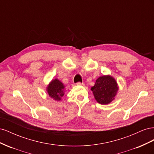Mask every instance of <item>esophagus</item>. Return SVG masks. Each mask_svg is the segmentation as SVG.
<instances>
[{
  "instance_id": "34e87169",
  "label": "esophagus",
  "mask_w": 154,
  "mask_h": 154,
  "mask_svg": "<svg viewBox=\"0 0 154 154\" xmlns=\"http://www.w3.org/2000/svg\"><path fill=\"white\" fill-rule=\"evenodd\" d=\"M76 84L78 85H84V83H83V82H78Z\"/></svg>"
}]
</instances>
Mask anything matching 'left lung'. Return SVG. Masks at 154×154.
<instances>
[{
	"mask_svg": "<svg viewBox=\"0 0 154 154\" xmlns=\"http://www.w3.org/2000/svg\"><path fill=\"white\" fill-rule=\"evenodd\" d=\"M118 88L113 78L103 76L97 79L94 85L92 87L95 99L101 104H108L114 99Z\"/></svg>",
	"mask_w": 154,
	"mask_h": 154,
	"instance_id": "left-lung-1",
	"label": "left lung"
}]
</instances>
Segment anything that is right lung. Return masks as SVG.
I'll list each match as a JSON object with an SVG mask.
<instances>
[{
	"mask_svg": "<svg viewBox=\"0 0 154 154\" xmlns=\"http://www.w3.org/2000/svg\"><path fill=\"white\" fill-rule=\"evenodd\" d=\"M64 86L63 83L57 79L53 80L48 87V92L50 97L56 100H60L64 95Z\"/></svg>",
	"mask_w": 154,
	"mask_h": 154,
	"instance_id": "right-lung-1",
	"label": "right lung"
}]
</instances>
